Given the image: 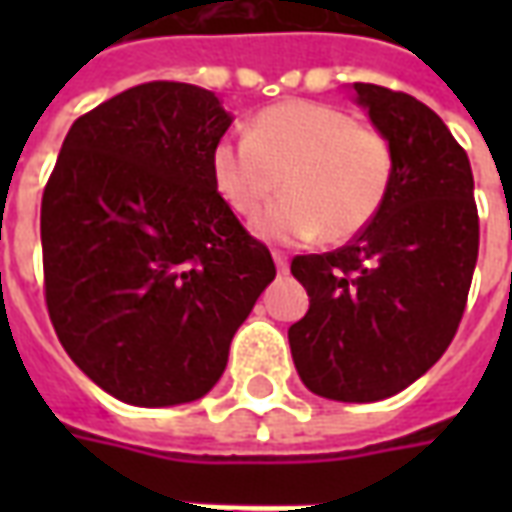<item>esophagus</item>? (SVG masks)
Instances as JSON below:
<instances>
[{"mask_svg":"<svg viewBox=\"0 0 512 512\" xmlns=\"http://www.w3.org/2000/svg\"><path fill=\"white\" fill-rule=\"evenodd\" d=\"M274 263H277L279 274H288V255H282V252H274Z\"/></svg>","mask_w":512,"mask_h":512,"instance_id":"esophagus-1","label":"esophagus"}]
</instances>
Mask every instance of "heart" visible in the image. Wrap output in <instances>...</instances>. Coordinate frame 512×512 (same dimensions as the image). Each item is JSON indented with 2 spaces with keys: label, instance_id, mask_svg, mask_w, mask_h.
<instances>
[{
  "label": "heart",
  "instance_id": "1",
  "mask_svg": "<svg viewBox=\"0 0 512 512\" xmlns=\"http://www.w3.org/2000/svg\"><path fill=\"white\" fill-rule=\"evenodd\" d=\"M208 164L213 189L238 216L260 213L282 178L285 197L255 222L260 238L279 244L354 238L384 208L395 175L384 131L318 101L268 106L249 134L216 139Z\"/></svg>",
  "mask_w": 512,
  "mask_h": 512
}]
</instances>
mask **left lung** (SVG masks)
<instances>
[{"label":"left lung","instance_id":"left-lung-1","mask_svg":"<svg viewBox=\"0 0 512 512\" xmlns=\"http://www.w3.org/2000/svg\"><path fill=\"white\" fill-rule=\"evenodd\" d=\"M395 153L384 208L334 252L290 263L310 310L288 329L304 386L343 403L397 395L436 365L466 310L480 219L469 156L414 95L354 84Z\"/></svg>","mask_w":512,"mask_h":512}]
</instances>
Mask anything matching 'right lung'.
I'll return each instance as SVG.
<instances>
[{"instance_id": "right-lung-1", "label": "right lung", "mask_w": 512, "mask_h": 512, "mask_svg": "<svg viewBox=\"0 0 512 512\" xmlns=\"http://www.w3.org/2000/svg\"><path fill=\"white\" fill-rule=\"evenodd\" d=\"M211 90L136 84L71 126L40 202L43 288L62 348L131 406H178L222 378L277 268L219 197Z\"/></svg>"}]
</instances>
